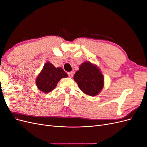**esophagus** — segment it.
<instances>
[{"label": "esophagus", "instance_id": "34e87169", "mask_svg": "<svg viewBox=\"0 0 147 147\" xmlns=\"http://www.w3.org/2000/svg\"><path fill=\"white\" fill-rule=\"evenodd\" d=\"M68 75L70 78H72L74 76V72H70L68 73Z\"/></svg>", "mask_w": 147, "mask_h": 147}]
</instances>
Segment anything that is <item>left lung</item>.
<instances>
[{"label": "left lung", "instance_id": "8db88e82", "mask_svg": "<svg viewBox=\"0 0 147 147\" xmlns=\"http://www.w3.org/2000/svg\"><path fill=\"white\" fill-rule=\"evenodd\" d=\"M74 79L79 88L90 96L98 94L104 86V78L100 70L89 62L83 63L79 67Z\"/></svg>", "mask_w": 147, "mask_h": 147}]
</instances>
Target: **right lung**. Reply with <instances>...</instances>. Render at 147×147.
<instances>
[{"mask_svg":"<svg viewBox=\"0 0 147 147\" xmlns=\"http://www.w3.org/2000/svg\"><path fill=\"white\" fill-rule=\"evenodd\" d=\"M61 67L56 68L52 64L47 63L36 80V84L40 90L48 93L56 88L57 83L62 78L67 77Z\"/></svg>","mask_w":147,"mask_h":147,"instance_id":"add662e5","label":"right lung"}]
</instances>
